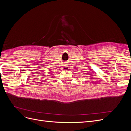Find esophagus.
Segmentation results:
<instances>
[{"label": "esophagus", "mask_w": 131, "mask_h": 131, "mask_svg": "<svg viewBox=\"0 0 131 131\" xmlns=\"http://www.w3.org/2000/svg\"><path fill=\"white\" fill-rule=\"evenodd\" d=\"M63 69H64V70H68V69H69V68L68 66H65L63 67Z\"/></svg>", "instance_id": "esophagus-1"}]
</instances>
